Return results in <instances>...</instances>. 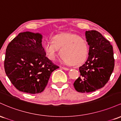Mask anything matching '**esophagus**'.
Wrapping results in <instances>:
<instances>
[{"instance_id":"34e87169","label":"esophagus","mask_w":121,"mask_h":121,"mask_svg":"<svg viewBox=\"0 0 121 121\" xmlns=\"http://www.w3.org/2000/svg\"><path fill=\"white\" fill-rule=\"evenodd\" d=\"M62 69H64L65 70H69V69L68 68H65V67H62Z\"/></svg>"}]
</instances>
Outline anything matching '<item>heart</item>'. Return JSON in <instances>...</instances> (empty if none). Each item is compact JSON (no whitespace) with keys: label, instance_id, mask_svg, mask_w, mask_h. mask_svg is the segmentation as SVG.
<instances>
[{"label":"heart","instance_id":"heart-1","mask_svg":"<svg viewBox=\"0 0 121 121\" xmlns=\"http://www.w3.org/2000/svg\"><path fill=\"white\" fill-rule=\"evenodd\" d=\"M47 57L55 60L59 54L64 63L78 65L86 59L89 52L87 41L78 35L64 32L54 36L52 40H47L43 45Z\"/></svg>","mask_w":121,"mask_h":121}]
</instances>
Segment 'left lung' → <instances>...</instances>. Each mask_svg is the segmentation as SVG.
<instances>
[{"label":"left lung","instance_id":"left-lung-1","mask_svg":"<svg viewBox=\"0 0 121 121\" xmlns=\"http://www.w3.org/2000/svg\"><path fill=\"white\" fill-rule=\"evenodd\" d=\"M89 45L88 58L79 68L81 76L74 81L75 89L89 93L102 88L109 81L114 67L113 47L99 32H85Z\"/></svg>","mask_w":121,"mask_h":121}]
</instances>
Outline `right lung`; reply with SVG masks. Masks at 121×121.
Segmentation results:
<instances>
[{"label": "right lung", "mask_w": 121, "mask_h": 121, "mask_svg": "<svg viewBox=\"0 0 121 121\" xmlns=\"http://www.w3.org/2000/svg\"><path fill=\"white\" fill-rule=\"evenodd\" d=\"M42 39L40 33L23 32L7 47L5 72L18 91L30 94L42 92L52 72L59 68L45 56Z\"/></svg>", "instance_id": "1"}]
</instances>
